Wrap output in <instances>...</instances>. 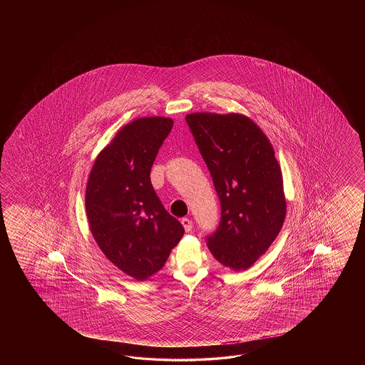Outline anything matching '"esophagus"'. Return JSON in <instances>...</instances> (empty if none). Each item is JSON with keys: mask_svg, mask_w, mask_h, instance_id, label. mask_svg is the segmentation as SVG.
Instances as JSON below:
<instances>
[{"mask_svg": "<svg viewBox=\"0 0 365 365\" xmlns=\"http://www.w3.org/2000/svg\"><path fill=\"white\" fill-rule=\"evenodd\" d=\"M181 225L184 227L185 232H190V231H192V228H193V222H192L190 219H187V217L181 219Z\"/></svg>", "mask_w": 365, "mask_h": 365, "instance_id": "esophagus-1", "label": "esophagus"}]
</instances>
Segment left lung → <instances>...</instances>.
<instances>
[{
  "instance_id": "1",
  "label": "left lung",
  "mask_w": 365,
  "mask_h": 365,
  "mask_svg": "<svg viewBox=\"0 0 365 365\" xmlns=\"http://www.w3.org/2000/svg\"><path fill=\"white\" fill-rule=\"evenodd\" d=\"M185 118L222 206L220 225L207 247L225 267L247 270L277 239L287 212L274 148L241 113L197 112Z\"/></svg>"
}]
</instances>
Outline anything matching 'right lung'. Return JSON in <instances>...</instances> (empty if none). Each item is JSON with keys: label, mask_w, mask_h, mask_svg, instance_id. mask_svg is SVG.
Masks as SVG:
<instances>
[{"label": "right lung", "mask_w": 365, "mask_h": 365, "mask_svg": "<svg viewBox=\"0 0 365 365\" xmlns=\"http://www.w3.org/2000/svg\"><path fill=\"white\" fill-rule=\"evenodd\" d=\"M173 120L140 117L125 125L93 162L86 214L93 239L112 264L135 280L163 267L184 235L151 185L150 172Z\"/></svg>", "instance_id": "add662e5"}]
</instances>
